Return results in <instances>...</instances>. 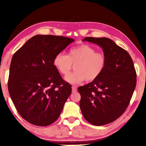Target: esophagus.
<instances>
[{
	"mask_svg": "<svg viewBox=\"0 0 146 146\" xmlns=\"http://www.w3.org/2000/svg\"><path fill=\"white\" fill-rule=\"evenodd\" d=\"M71 88H72V92H76V91H77V89H76V86H72V87H71Z\"/></svg>",
	"mask_w": 146,
	"mask_h": 146,
	"instance_id": "esophagus-1",
	"label": "esophagus"
}]
</instances>
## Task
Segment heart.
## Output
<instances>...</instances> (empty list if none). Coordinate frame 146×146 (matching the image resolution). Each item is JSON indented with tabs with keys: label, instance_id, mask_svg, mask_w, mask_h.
Listing matches in <instances>:
<instances>
[{
	"label": "heart",
	"instance_id": "1",
	"mask_svg": "<svg viewBox=\"0 0 146 146\" xmlns=\"http://www.w3.org/2000/svg\"><path fill=\"white\" fill-rule=\"evenodd\" d=\"M52 64L61 75H66L75 64V71L65 77V81L71 85H77L86 80L97 79L104 70L106 58L104 54L97 52L88 44H82L71 48L68 54L59 52L55 55Z\"/></svg>",
	"mask_w": 146,
	"mask_h": 146
}]
</instances>
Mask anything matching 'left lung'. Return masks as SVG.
Here are the masks:
<instances>
[{"instance_id":"1","label":"left lung","mask_w":146,"mask_h":146,"mask_svg":"<svg viewBox=\"0 0 146 146\" xmlns=\"http://www.w3.org/2000/svg\"><path fill=\"white\" fill-rule=\"evenodd\" d=\"M103 49L104 70L97 79L80 86V109L86 121L94 125L108 124L120 117L127 108L136 86V72L131 56L112 40L86 37Z\"/></svg>"}]
</instances>
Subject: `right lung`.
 Returning a JSON list of instances; mask_svg holds the SVG:
<instances>
[{
    "instance_id": "add662e5",
    "label": "right lung",
    "mask_w": 146,
    "mask_h": 146,
    "mask_svg": "<svg viewBox=\"0 0 146 146\" xmlns=\"http://www.w3.org/2000/svg\"><path fill=\"white\" fill-rule=\"evenodd\" d=\"M75 40L53 35H36L12 56L8 89L20 115L38 126H48L60 117L71 93L52 64L55 55Z\"/></svg>"
}]
</instances>
